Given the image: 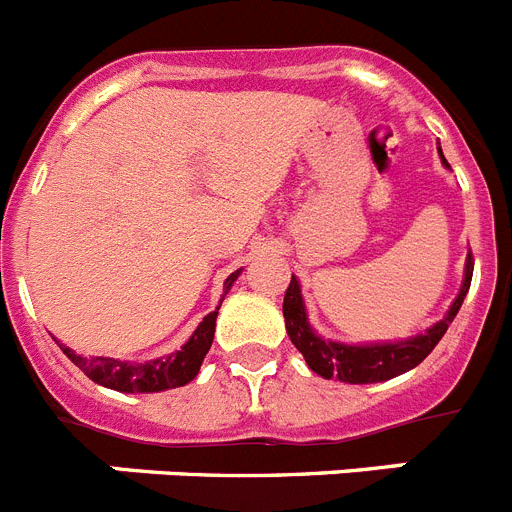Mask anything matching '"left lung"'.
Segmentation results:
<instances>
[{
    "label": "left lung",
    "mask_w": 512,
    "mask_h": 512,
    "mask_svg": "<svg viewBox=\"0 0 512 512\" xmlns=\"http://www.w3.org/2000/svg\"><path fill=\"white\" fill-rule=\"evenodd\" d=\"M443 158V156H441ZM446 164V158H443ZM472 271H474V259L469 253L467 259V271H464V284H461L459 297L451 305L449 315L441 320V323L433 325L431 330H425L423 336H415L410 341L400 343H377V346H346V343H333L323 341L320 336H315L307 323L305 305H302L300 284L292 277L287 287V295H284V323H287L289 341L295 343L297 351L305 356L307 366L312 372L320 374L325 379H341L348 384H372V382H384V379H392L397 374L410 372L413 366H418L425 356L431 354L436 343L441 341L443 333L449 330L451 320L456 318L461 302L467 297L469 284H472Z\"/></svg>",
    "instance_id": "8db88e82"
}]
</instances>
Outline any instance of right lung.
I'll list each match as a JSON object with an SVG mask.
<instances>
[{
    "instance_id": "1",
    "label": "right lung",
    "mask_w": 512,
    "mask_h": 512,
    "mask_svg": "<svg viewBox=\"0 0 512 512\" xmlns=\"http://www.w3.org/2000/svg\"><path fill=\"white\" fill-rule=\"evenodd\" d=\"M238 271L230 274L225 279V287L235 282ZM220 310V307H217ZM217 310L210 312L205 320L200 323V328L194 330L192 338L184 343L176 354L166 356V359L148 361V364H125V361L117 359H104V356H92V359H84V356L74 354L71 348H66L63 343L61 351L79 366L81 372L87 374L92 382L102 384V387H110L117 392H161V390H174V387H184L187 382H192L200 372L202 361H205L207 351L212 346V336H215V318Z\"/></svg>"
}]
</instances>
